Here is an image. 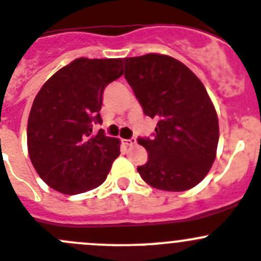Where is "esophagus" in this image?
Here are the masks:
<instances>
[{
  "mask_svg": "<svg viewBox=\"0 0 261 261\" xmlns=\"http://www.w3.org/2000/svg\"><path fill=\"white\" fill-rule=\"evenodd\" d=\"M123 143H124L125 146H132V144L136 143V138H133V137H132V138H129V139H123Z\"/></svg>",
  "mask_w": 261,
  "mask_h": 261,
  "instance_id": "esophagus-1",
  "label": "esophagus"
}]
</instances>
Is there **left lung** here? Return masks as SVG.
Returning a JSON list of instances; mask_svg holds the SVG:
<instances>
[{"instance_id": "left-lung-1", "label": "left lung", "mask_w": 261, "mask_h": 261, "mask_svg": "<svg viewBox=\"0 0 261 261\" xmlns=\"http://www.w3.org/2000/svg\"><path fill=\"white\" fill-rule=\"evenodd\" d=\"M124 68L143 113L159 120L152 138H138L148 152L139 175L156 189H192L212 167L219 137L204 85L184 63L162 54L124 58Z\"/></svg>"}]
</instances>
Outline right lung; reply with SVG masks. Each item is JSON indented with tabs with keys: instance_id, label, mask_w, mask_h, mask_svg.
Listing matches in <instances>:
<instances>
[{
	"instance_id": "add662e5",
	"label": "right lung",
	"mask_w": 261,
	"mask_h": 261,
	"mask_svg": "<svg viewBox=\"0 0 261 261\" xmlns=\"http://www.w3.org/2000/svg\"><path fill=\"white\" fill-rule=\"evenodd\" d=\"M123 61L74 59L53 74L35 96L28 122V149L43 181L67 195L95 189L120 154V141L101 124L102 94L123 74Z\"/></svg>"
}]
</instances>
